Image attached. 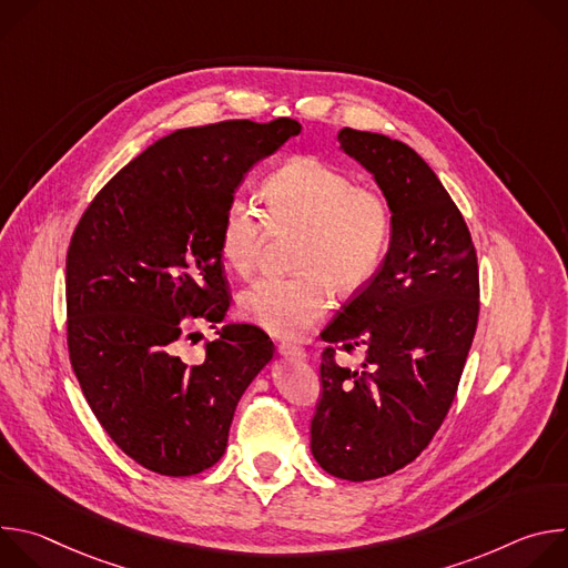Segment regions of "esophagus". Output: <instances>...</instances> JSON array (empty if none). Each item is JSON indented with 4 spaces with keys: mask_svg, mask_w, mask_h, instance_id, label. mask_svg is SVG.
Here are the masks:
<instances>
[{
    "mask_svg": "<svg viewBox=\"0 0 568 568\" xmlns=\"http://www.w3.org/2000/svg\"><path fill=\"white\" fill-rule=\"evenodd\" d=\"M278 353H281L283 357H290V359H305V348H303V346H296V344L281 342V344H278Z\"/></svg>",
    "mask_w": 568,
    "mask_h": 568,
    "instance_id": "esophagus-1",
    "label": "esophagus"
}]
</instances>
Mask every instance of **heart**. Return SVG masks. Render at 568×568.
I'll return each instance as SVG.
<instances>
[{
  "mask_svg": "<svg viewBox=\"0 0 568 568\" xmlns=\"http://www.w3.org/2000/svg\"><path fill=\"white\" fill-rule=\"evenodd\" d=\"M261 197V213L233 197L217 226L222 263L237 276H250L272 233L298 231L292 278H263L237 296L247 321L281 339L307 335L333 303L331 287L355 294L382 267L393 233V209L386 195L316 156H296L272 173Z\"/></svg>",
  "mask_w": 568,
  "mask_h": 568,
  "instance_id": "heart-1",
  "label": "heart"
}]
</instances>
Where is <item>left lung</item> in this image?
<instances>
[{
  "label": "left lung",
  "instance_id": "8db88e82",
  "mask_svg": "<svg viewBox=\"0 0 568 568\" xmlns=\"http://www.w3.org/2000/svg\"><path fill=\"white\" fill-rule=\"evenodd\" d=\"M346 154L373 173L393 209L386 258L321 333V397L310 449L328 474L371 480L420 456L440 429L478 323L469 229L427 161L407 143L344 128ZM367 351L353 372L337 349Z\"/></svg>",
  "mask_w": 568,
  "mask_h": 568
}]
</instances>
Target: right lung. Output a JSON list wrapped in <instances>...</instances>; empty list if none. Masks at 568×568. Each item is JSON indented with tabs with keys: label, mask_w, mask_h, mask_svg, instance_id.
<instances>
[{
	"label": "right lung",
	"mask_w": 568,
	"mask_h": 568,
	"mask_svg": "<svg viewBox=\"0 0 568 568\" xmlns=\"http://www.w3.org/2000/svg\"><path fill=\"white\" fill-rule=\"evenodd\" d=\"M298 132L294 119L178 130L123 166L73 229L69 359L101 427L150 471L193 476L215 465L237 399L274 355L247 323L222 326L200 364L184 362L178 342L195 318L211 328L224 318L220 217L256 161Z\"/></svg>",
	"instance_id": "1"
}]
</instances>
